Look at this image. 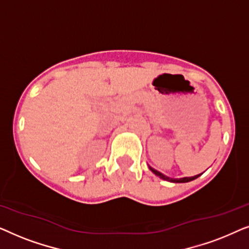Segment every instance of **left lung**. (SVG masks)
I'll use <instances>...</instances> for the list:
<instances>
[{
  "instance_id": "1",
  "label": "left lung",
  "mask_w": 249,
  "mask_h": 249,
  "mask_svg": "<svg viewBox=\"0 0 249 249\" xmlns=\"http://www.w3.org/2000/svg\"><path fill=\"white\" fill-rule=\"evenodd\" d=\"M148 168H149V170H151V171H152L153 173H155L156 176L160 177V178L163 179V180H166V181H170V182H189V181H192V180L197 179L200 175H202V173H200V175H197V176H194V177H185V178L173 179V178H170V177L164 176V175H163V173H161V172H159L158 170L153 169L152 166H148Z\"/></svg>"
}]
</instances>
